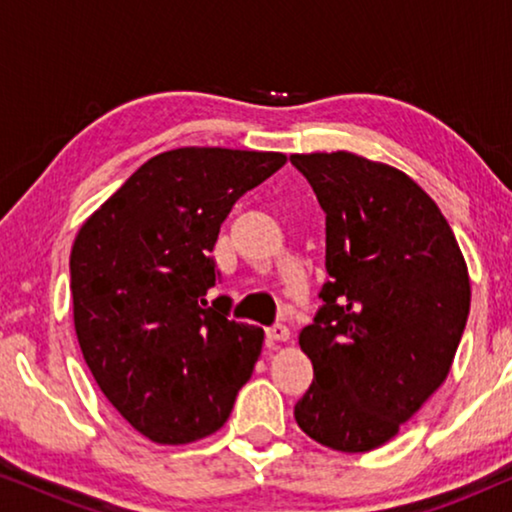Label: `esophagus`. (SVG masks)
I'll list each match as a JSON object with an SVG mask.
<instances>
[{"mask_svg": "<svg viewBox=\"0 0 512 512\" xmlns=\"http://www.w3.org/2000/svg\"><path fill=\"white\" fill-rule=\"evenodd\" d=\"M265 335H268V340H272V342H284L291 338V331L286 324H272L265 328Z\"/></svg>", "mask_w": 512, "mask_h": 512, "instance_id": "obj_1", "label": "esophagus"}]
</instances>
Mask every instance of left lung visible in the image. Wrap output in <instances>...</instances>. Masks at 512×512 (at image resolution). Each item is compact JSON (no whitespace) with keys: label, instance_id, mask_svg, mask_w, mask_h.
Masks as SVG:
<instances>
[{"label":"left lung","instance_id":"8db88e82","mask_svg":"<svg viewBox=\"0 0 512 512\" xmlns=\"http://www.w3.org/2000/svg\"><path fill=\"white\" fill-rule=\"evenodd\" d=\"M291 163L326 214L331 277L298 338L314 380L293 415L331 450L368 452L450 373L471 310L466 261L436 202L396 167L347 151Z\"/></svg>","mask_w":512,"mask_h":512}]
</instances>
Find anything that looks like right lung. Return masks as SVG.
<instances>
[{
  "label": "right lung",
  "instance_id": "obj_1",
  "mask_svg": "<svg viewBox=\"0 0 512 512\" xmlns=\"http://www.w3.org/2000/svg\"><path fill=\"white\" fill-rule=\"evenodd\" d=\"M284 153L186 149L146 160L76 235L74 328L97 387L160 445L219 431L254 373L263 328L228 319L207 291L221 223Z\"/></svg>",
  "mask_w": 512,
  "mask_h": 512
}]
</instances>
